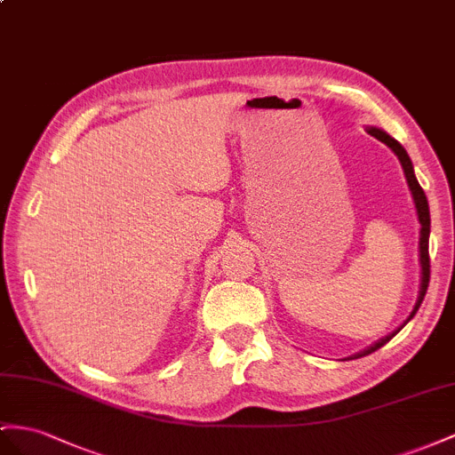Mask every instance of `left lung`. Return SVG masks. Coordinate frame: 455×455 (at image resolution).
Wrapping results in <instances>:
<instances>
[{
  "label": "left lung",
  "instance_id": "1",
  "mask_svg": "<svg viewBox=\"0 0 455 455\" xmlns=\"http://www.w3.org/2000/svg\"><path fill=\"white\" fill-rule=\"evenodd\" d=\"M367 132H369L371 136H375L377 140H380L382 144H387V146L394 151V154L398 156V159H400V163H402V167H403V172H405L407 184H410L411 194H413L415 207H417V215H419V223H421V238H419V251H421V269H423V278H421V292H419V299H417V304H415V307H413V311H411V315H410V319H411V317L415 315V313H417L419 306L423 304V298H425V294H427L428 281H430V258H428L430 213H428V202H427V196H425V192H423V188H421V184H419V182H417V179H415V172H413L411 159H410V156H407V151L402 148V144L395 142V140H394V138H390L387 132L379 131V128H369ZM410 319H407V321H410ZM407 321H405V323H407ZM395 332H398V331H395ZM395 332H394V334H395ZM394 334L387 336V339H382V340H380V342H377L375 346L367 347L365 352L357 354L354 359H357V357H363V355H369V354H372V352H377L379 347H382L384 344L392 340V336H394Z\"/></svg>",
  "mask_w": 455,
  "mask_h": 455
}]
</instances>
